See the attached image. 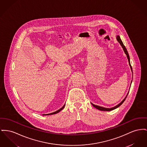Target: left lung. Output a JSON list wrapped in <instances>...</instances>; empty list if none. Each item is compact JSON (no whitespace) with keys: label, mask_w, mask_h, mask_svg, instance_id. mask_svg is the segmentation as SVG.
<instances>
[{"label":"left lung","mask_w":147,"mask_h":147,"mask_svg":"<svg viewBox=\"0 0 147 147\" xmlns=\"http://www.w3.org/2000/svg\"><path fill=\"white\" fill-rule=\"evenodd\" d=\"M117 40L118 41V42H119V43H120V44H121V46L122 47V48H123V49L125 53V54L127 55V58H128V61H129V64L130 67V68H131V71H132V68H131V65H130V63L129 55V54H128V53L127 52V49H126L124 45V44L123 43V42H122V41H121V38H120V36H119V35H117ZM131 82H132V80H131ZM130 86H131V84H130ZM128 93H129V92L127 93V96H125V98H124V99L119 104H118L117 105H116V106H115V107H113V108H104V107H100V106H98V105H94V104H91L93 105V106L94 107H95V108H96V109H99V110H100V111H112V110H114V109H115L117 108L118 107H119L120 105H121L123 104V103L125 101V99H126V98H127V95L128 94Z\"/></svg>","instance_id":"1"}]
</instances>
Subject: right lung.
I'll return each instance as SVG.
<instances>
[{
  "instance_id": "1",
  "label": "right lung",
  "mask_w": 147,
  "mask_h": 147,
  "mask_svg": "<svg viewBox=\"0 0 147 147\" xmlns=\"http://www.w3.org/2000/svg\"><path fill=\"white\" fill-rule=\"evenodd\" d=\"M65 104H64L63 106V107L62 108H61L60 109H59V110H58V111H57L56 112H54L52 113H49V114H43V115H52V114H57V113H58L59 112L61 111L64 108V106H65Z\"/></svg>"
}]
</instances>
